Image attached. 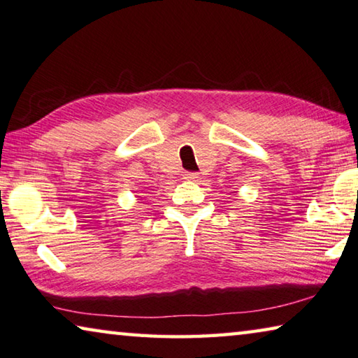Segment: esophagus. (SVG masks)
Returning a JSON list of instances; mask_svg holds the SVG:
<instances>
[{
	"label": "esophagus",
	"instance_id": "1",
	"mask_svg": "<svg viewBox=\"0 0 358 358\" xmlns=\"http://www.w3.org/2000/svg\"><path fill=\"white\" fill-rule=\"evenodd\" d=\"M196 178H198L196 173H192V171L184 173V179H185V180H195Z\"/></svg>",
	"mask_w": 358,
	"mask_h": 358
}]
</instances>
